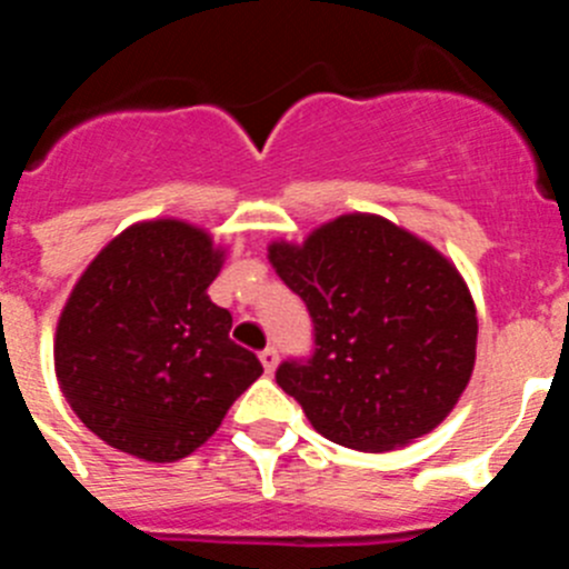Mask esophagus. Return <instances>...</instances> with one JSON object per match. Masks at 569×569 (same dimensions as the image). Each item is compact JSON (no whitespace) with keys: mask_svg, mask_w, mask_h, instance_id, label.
<instances>
[{"mask_svg":"<svg viewBox=\"0 0 569 569\" xmlns=\"http://www.w3.org/2000/svg\"><path fill=\"white\" fill-rule=\"evenodd\" d=\"M261 367H264V373H273L276 370V361H279V353H276V347H264L259 353Z\"/></svg>","mask_w":569,"mask_h":569,"instance_id":"obj_1","label":"esophagus"}]
</instances>
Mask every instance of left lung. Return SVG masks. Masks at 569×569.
<instances>
[{
    "mask_svg": "<svg viewBox=\"0 0 569 569\" xmlns=\"http://www.w3.org/2000/svg\"><path fill=\"white\" fill-rule=\"evenodd\" d=\"M270 261L305 301L313 353L276 381L325 439L381 453L430 433L476 361V308L459 270L379 216H341Z\"/></svg>",
    "mask_w": 569,
    "mask_h": 569,
    "instance_id": "obj_1",
    "label": "left lung"
}]
</instances>
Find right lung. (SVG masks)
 I'll return each mask as SVG.
<instances>
[{
  "mask_svg": "<svg viewBox=\"0 0 569 569\" xmlns=\"http://www.w3.org/2000/svg\"><path fill=\"white\" fill-rule=\"evenodd\" d=\"M222 253L176 219L133 224L90 261L57 328V379L88 430L144 461L190 456L261 376L213 305Z\"/></svg>",
  "mask_w": 569,
  "mask_h": 569,
  "instance_id": "right-lung-1",
  "label": "right lung"
}]
</instances>
